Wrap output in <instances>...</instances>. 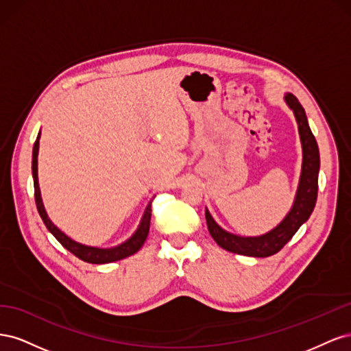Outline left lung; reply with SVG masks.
<instances>
[{
	"label": "left lung",
	"mask_w": 351,
	"mask_h": 351,
	"mask_svg": "<svg viewBox=\"0 0 351 351\" xmlns=\"http://www.w3.org/2000/svg\"><path fill=\"white\" fill-rule=\"evenodd\" d=\"M284 101L295 117L303 152L302 173L293 206L277 227L262 236L254 237L232 234V232L219 227L217 221L212 218L210 212L205 209L206 224L212 239L217 241L219 247L231 253L253 258L271 256V254L280 252L289 243V240L295 234V231L309 219L313 212L317 197V176H319L321 167L319 149H317L316 139L311 130L309 123H307V117L300 102L297 101L293 93H285Z\"/></svg>",
	"instance_id": "left-lung-1"
}]
</instances>
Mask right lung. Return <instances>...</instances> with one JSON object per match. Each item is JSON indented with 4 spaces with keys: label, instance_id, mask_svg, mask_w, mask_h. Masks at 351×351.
<instances>
[{
    "label": "right lung",
    "instance_id": "right-lung-1",
    "mask_svg": "<svg viewBox=\"0 0 351 351\" xmlns=\"http://www.w3.org/2000/svg\"><path fill=\"white\" fill-rule=\"evenodd\" d=\"M39 139H40V132L38 133L36 142L34 145V152H32V176H34V186H35V200H36V208L39 215L44 221V224L47 226L48 231L54 236L62 246H64L69 252H71L74 256H77L79 259L89 262V263H110L115 261H121L127 256H132L137 250H139L143 243L147 237V232H149V226H151V202L147 204L143 217L141 219V224L137 227V230L133 232V236L130 239H127L125 241L117 244L114 247H95V246H88V244H82L76 240L70 239L66 232H62L54 222H52L47 214L44 202H42L40 196V189L38 183V152H39Z\"/></svg>",
    "mask_w": 351,
    "mask_h": 351
}]
</instances>
